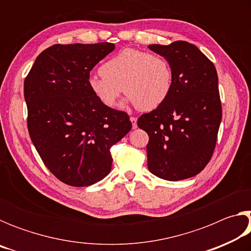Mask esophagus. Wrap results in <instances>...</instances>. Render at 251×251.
<instances>
[{
	"instance_id": "obj_1",
	"label": "esophagus",
	"mask_w": 251,
	"mask_h": 251,
	"mask_svg": "<svg viewBox=\"0 0 251 251\" xmlns=\"http://www.w3.org/2000/svg\"><path fill=\"white\" fill-rule=\"evenodd\" d=\"M130 122H131V125H133V128H137V118L136 117H130Z\"/></svg>"
}]
</instances>
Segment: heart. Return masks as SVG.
<instances>
[{"instance_id":"1","label":"heart","mask_w":251,"mask_h":251,"mask_svg":"<svg viewBox=\"0 0 251 251\" xmlns=\"http://www.w3.org/2000/svg\"><path fill=\"white\" fill-rule=\"evenodd\" d=\"M87 85L93 96L105 107H115L124 91L127 103L151 110L163 104L171 94L173 70L160 55L125 49L101 65L100 75H91Z\"/></svg>"}]
</instances>
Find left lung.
Wrapping results in <instances>:
<instances>
[{
	"instance_id": "1",
	"label": "left lung",
	"mask_w": 251,
	"mask_h": 251,
	"mask_svg": "<svg viewBox=\"0 0 251 251\" xmlns=\"http://www.w3.org/2000/svg\"><path fill=\"white\" fill-rule=\"evenodd\" d=\"M148 49L166 58L173 70L171 94L137 121L150 136L148 169L165 180L194 177L210 160L222 122L217 71L188 42L151 44Z\"/></svg>"
}]
</instances>
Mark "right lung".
Masks as SVG:
<instances>
[{"label": "right lung", "instance_id": "obj_1", "mask_svg": "<svg viewBox=\"0 0 251 251\" xmlns=\"http://www.w3.org/2000/svg\"><path fill=\"white\" fill-rule=\"evenodd\" d=\"M113 43L55 44L24 80L29 137L45 166L65 184L85 187L112 168L110 147L131 129L125 112L105 107L90 91V72Z\"/></svg>", "mask_w": 251, "mask_h": 251}]
</instances>
